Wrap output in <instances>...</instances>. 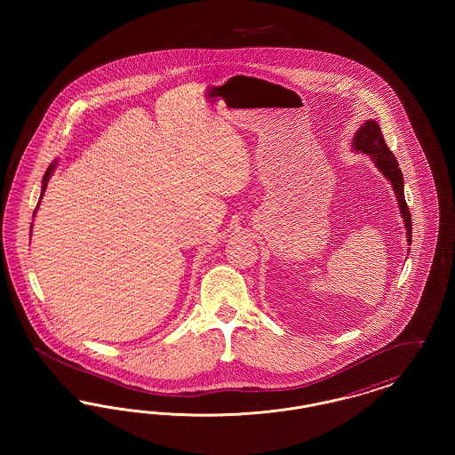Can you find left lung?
Here are the masks:
<instances>
[{
	"instance_id": "obj_1",
	"label": "left lung",
	"mask_w": 455,
	"mask_h": 455,
	"mask_svg": "<svg viewBox=\"0 0 455 455\" xmlns=\"http://www.w3.org/2000/svg\"><path fill=\"white\" fill-rule=\"evenodd\" d=\"M351 145H353V152L370 155L373 164L377 165V169L392 184L394 195H395L397 203H399L401 217H403L404 225H406V238H408V243L411 245V213H410V208H408L406 199H404V179H403V172L399 169L397 158L390 152L377 121L368 119L367 123L356 131V134L353 136Z\"/></svg>"
}]
</instances>
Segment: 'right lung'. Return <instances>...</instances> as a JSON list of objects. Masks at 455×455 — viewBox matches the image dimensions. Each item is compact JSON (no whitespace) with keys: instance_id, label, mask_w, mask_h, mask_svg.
I'll list each match as a JSON object with an SVG mask.
<instances>
[{"instance_id":"obj_1","label":"right lung","mask_w":455,"mask_h":455,"mask_svg":"<svg viewBox=\"0 0 455 455\" xmlns=\"http://www.w3.org/2000/svg\"><path fill=\"white\" fill-rule=\"evenodd\" d=\"M54 169H56V162H52V164L49 165V169H47V171H45V173H44L43 193H41V197H39V199H43L44 191H45V188H47V182H49L51 175H52V172H54ZM37 208H39V203H37ZM37 208H36V212H37ZM36 212H34V215H36ZM30 234H32V225H30Z\"/></svg>"}]
</instances>
